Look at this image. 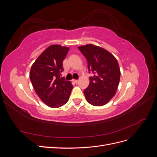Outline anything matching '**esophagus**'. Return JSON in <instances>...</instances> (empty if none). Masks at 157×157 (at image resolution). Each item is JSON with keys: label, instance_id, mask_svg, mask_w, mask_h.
<instances>
[{"label": "esophagus", "instance_id": "obj_1", "mask_svg": "<svg viewBox=\"0 0 157 157\" xmlns=\"http://www.w3.org/2000/svg\"><path fill=\"white\" fill-rule=\"evenodd\" d=\"M73 82L74 83H75V84H77V83L78 82V80H75V79H73Z\"/></svg>", "mask_w": 157, "mask_h": 157}]
</instances>
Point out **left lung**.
Instances as JSON below:
<instances>
[{
	"label": "left lung",
	"instance_id": "8db88e82",
	"mask_svg": "<svg viewBox=\"0 0 157 157\" xmlns=\"http://www.w3.org/2000/svg\"><path fill=\"white\" fill-rule=\"evenodd\" d=\"M86 59L90 77L88 88L84 90L87 101L94 106L105 105L115 96L121 71L117 59L101 47L88 44L78 47Z\"/></svg>",
	"mask_w": 157,
	"mask_h": 157
}]
</instances>
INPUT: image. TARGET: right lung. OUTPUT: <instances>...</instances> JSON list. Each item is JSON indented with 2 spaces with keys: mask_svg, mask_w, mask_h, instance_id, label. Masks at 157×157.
<instances>
[{
  "mask_svg": "<svg viewBox=\"0 0 157 157\" xmlns=\"http://www.w3.org/2000/svg\"><path fill=\"white\" fill-rule=\"evenodd\" d=\"M69 48L52 45L47 48L33 64L30 79L33 86L46 105L58 108L67 102L73 85L60 77L63 71V61Z\"/></svg>",
  "mask_w": 157,
  "mask_h": 157,
  "instance_id": "right-lung-1",
  "label": "right lung"
}]
</instances>
